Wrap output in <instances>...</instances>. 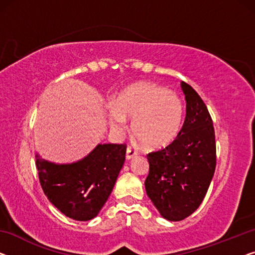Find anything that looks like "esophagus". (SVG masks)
Returning <instances> with one entry per match:
<instances>
[{
	"label": "esophagus",
	"instance_id": "esophagus-1",
	"mask_svg": "<svg viewBox=\"0 0 255 255\" xmlns=\"http://www.w3.org/2000/svg\"><path fill=\"white\" fill-rule=\"evenodd\" d=\"M136 155H137V152H136L134 149H131V147H127V151H126V158L128 160H130V159L135 158Z\"/></svg>",
	"mask_w": 255,
	"mask_h": 255
}]
</instances>
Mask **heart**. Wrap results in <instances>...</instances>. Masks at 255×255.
<instances>
[{
  "label": "heart",
  "instance_id": "obj_1",
  "mask_svg": "<svg viewBox=\"0 0 255 255\" xmlns=\"http://www.w3.org/2000/svg\"><path fill=\"white\" fill-rule=\"evenodd\" d=\"M181 98L161 86L138 82L121 90L112 102L108 118L110 127L123 134L126 121L131 131L147 149H161L177 137L183 123Z\"/></svg>",
  "mask_w": 255,
  "mask_h": 255
}]
</instances>
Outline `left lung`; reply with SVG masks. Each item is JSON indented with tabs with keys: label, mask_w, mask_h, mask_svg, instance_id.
<instances>
[{
	"label": "left lung",
	"mask_w": 255,
	"mask_h": 255,
	"mask_svg": "<svg viewBox=\"0 0 255 255\" xmlns=\"http://www.w3.org/2000/svg\"><path fill=\"white\" fill-rule=\"evenodd\" d=\"M187 115L177 137L165 149L146 155L150 165L145 190L168 221H181L199 207L214 175L215 132L207 106L182 81Z\"/></svg>",
	"instance_id": "left-lung-1"
}]
</instances>
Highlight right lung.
Masks as SVG:
<instances>
[{
    "label": "right lung",
    "mask_w": 255,
    "mask_h": 255,
    "mask_svg": "<svg viewBox=\"0 0 255 255\" xmlns=\"http://www.w3.org/2000/svg\"><path fill=\"white\" fill-rule=\"evenodd\" d=\"M125 144H98L72 164H56L35 154L44 195L55 207L77 221L97 216L115 187L126 155Z\"/></svg>",
    "instance_id": "1"
}]
</instances>
